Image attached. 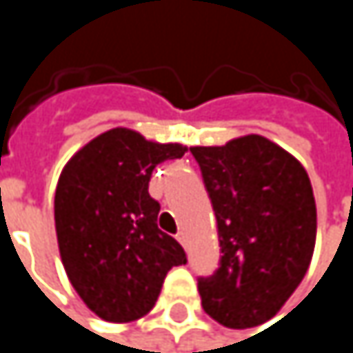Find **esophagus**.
I'll return each mask as SVG.
<instances>
[{
	"mask_svg": "<svg viewBox=\"0 0 353 353\" xmlns=\"http://www.w3.org/2000/svg\"><path fill=\"white\" fill-rule=\"evenodd\" d=\"M177 241H179L181 245H185V241H188V235H185L183 231H179V233H177Z\"/></svg>",
	"mask_w": 353,
	"mask_h": 353,
	"instance_id": "34e87169",
	"label": "esophagus"
}]
</instances>
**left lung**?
Returning a JSON list of instances; mask_svg holds the SVG:
<instances>
[{"label":"left lung","instance_id":"8db88e82","mask_svg":"<svg viewBox=\"0 0 353 353\" xmlns=\"http://www.w3.org/2000/svg\"><path fill=\"white\" fill-rule=\"evenodd\" d=\"M216 216L219 270L198 280L202 309L225 327L274 317L303 282L317 239L307 170L259 134L223 147H190Z\"/></svg>","mask_w":353,"mask_h":353}]
</instances>
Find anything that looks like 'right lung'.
<instances>
[{"mask_svg": "<svg viewBox=\"0 0 353 353\" xmlns=\"http://www.w3.org/2000/svg\"><path fill=\"white\" fill-rule=\"evenodd\" d=\"M188 147L153 143L112 128L81 147L63 168L54 192V229L71 286L90 311L110 323L145 317L185 251L157 227L149 196L153 170Z\"/></svg>", "mask_w": 353, "mask_h": 353, "instance_id": "obj_1", "label": "right lung"}]
</instances>
